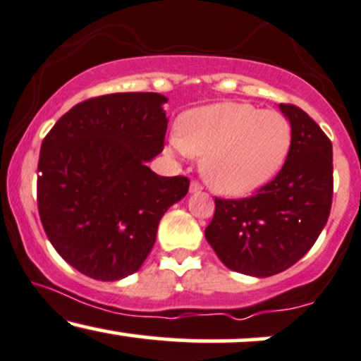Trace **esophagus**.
Listing matches in <instances>:
<instances>
[{"mask_svg": "<svg viewBox=\"0 0 361 361\" xmlns=\"http://www.w3.org/2000/svg\"><path fill=\"white\" fill-rule=\"evenodd\" d=\"M203 190V186H202V183H200V181H197V180H193L192 183H190V192L192 193H197V192H202Z\"/></svg>", "mask_w": 361, "mask_h": 361, "instance_id": "34e87169", "label": "esophagus"}]
</instances>
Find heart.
Wrapping results in <instances>:
<instances>
[{"mask_svg": "<svg viewBox=\"0 0 361 361\" xmlns=\"http://www.w3.org/2000/svg\"><path fill=\"white\" fill-rule=\"evenodd\" d=\"M290 142L293 129L281 112L222 102L188 112L171 151L203 158L202 173L215 192L245 195L279 171Z\"/></svg>", "mask_w": 361, "mask_h": 361, "instance_id": "b5f03b06", "label": "heart"}]
</instances>
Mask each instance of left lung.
Listing matches in <instances>:
<instances>
[{
    "instance_id": "8db88e82",
    "label": "left lung",
    "mask_w": 361,
    "mask_h": 361,
    "mask_svg": "<svg viewBox=\"0 0 361 361\" xmlns=\"http://www.w3.org/2000/svg\"><path fill=\"white\" fill-rule=\"evenodd\" d=\"M279 107L293 129L284 166L252 197H216L205 228L225 266L257 277L294 266L318 240L333 202L331 141L301 107Z\"/></svg>"
}]
</instances>
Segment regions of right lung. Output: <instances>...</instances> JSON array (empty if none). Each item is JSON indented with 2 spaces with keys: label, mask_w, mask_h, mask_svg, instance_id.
<instances>
[{
  "label": "right lung",
  "mask_w": 361,
  "mask_h": 361,
  "mask_svg": "<svg viewBox=\"0 0 361 361\" xmlns=\"http://www.w3.org/2000/svg\"><path fill=\"white\" fill-rule=\"evenodd\" d=\"M156 92L107 94L73 106L43 139L37 203L65 262L97 281L142 266L164 212L188 193L186 176L147 168L164 147L168 119Z\"/></svg>",
  "instance_id": "1"
}]
</instances>
